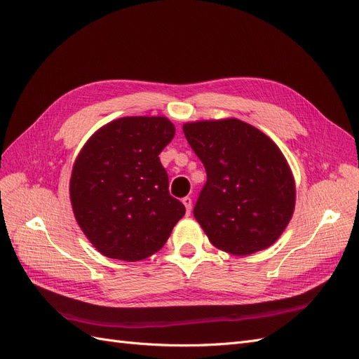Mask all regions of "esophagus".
<instances>
[{"mask_svg": "<svg viewBox=\"0 0 359 359\" xmlns=\"http://www.w3.org/2000/svg\"><path fill=\"white\" fill-rule=\"evenodd\" d=\"M182 203H184V206H186V210H187V214H190L191 212V198H189V196H186L182 199Z\"/></svg>", "mask_w": 359, "mask_h": 359, "instance_id": "esophagus-1", "label": "esophagus"}]
</instances>
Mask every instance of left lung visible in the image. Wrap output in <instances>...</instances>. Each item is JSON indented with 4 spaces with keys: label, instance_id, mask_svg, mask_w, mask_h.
Returning a JSON list of instances; mask_svg holds the SVG:
<instances>
[{
    "label": "left lung",
    "instance_id": "8db88e82",
    "mask_svg": "<svg viewBox=\"0 0 359 359\" xmlns=\"http://www.w3.org/2000/svg\"><path fill=\"white\" fill-rule=\"evenodd\" d=\"M182 132L208 177L193 212L210 243L233 256L273 245L297 199L295 178L274 140L238 118L190 121Z\"/></svg>",
    "mask_w": 359,
    "mask_h": 359
}]
</instances>
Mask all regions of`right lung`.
Instances as JSON below:
<instances>
[{"label": "right lung", "mask_w": 359, "mask_h": 359, "mask_svg": "<svg viewBox=\"0 0 359 359\" xmlns=\"http://www.w3.org/2000/svg\"><path fill=\"white\" fill-rule=\"evenodd\" d=\"M175 136L166 116H123L102 126L76 157L74 219L97 252L139 262L157 253L186 214L169 194L158 154Z\"/></svg>", "instance_id": "obj_1"}]
</instances>
